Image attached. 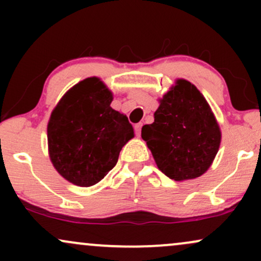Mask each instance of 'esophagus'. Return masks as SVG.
I'll return each instance as SVG.
<instances>
[{
	"instance_id": "1",
	"label": "esophagus",
	"mask_w": 261,
	"mask_h": 261,
	"mask_svg": "<svg viewBox=\"0 0 261 261\" xmlns=\"http://www.w3.org/2000/svg\"><path fill=\"white\" fill-rule=\"evenodd\" d=\"M141 127H142V124H141V122L135 125V133H136L137 136H140L141 135Z\"/></svg>"
}]
</instances>
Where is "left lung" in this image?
Wrapping results in <instances>:
<instances>
[{
    "mask_svg": "<svg viewBox=\"0 0 261 261\" xmlns=\"http://www.w3.org/2000/svg\"><path fill=\"white\" fill-rule=\"evenodd\" d=\"M143 125L141 137L162 173L176 181L199 178L211 167L221 145V128L207 100L193 83L178 79Z\"/></svg>",
    "mask_w": 261,
    "mask_h": 261,
    "instance_id": "8db88e82",
    "label": "left lung"
}]
</instances>
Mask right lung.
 I'll list each match as a JSON object with an SVG mask.
<instances>
[{
    "label": "right lung",
    "instance_id": "add662e5",
    "mask_svg": "<svg viewBox=\"0 0 261 261\" xmlns=\"http://www.w3.org/2000/svg\"><path fill=\"white\" fill-rule=\"evenodd\" d=\"M113 93L88 77L65 93L47 122V148L54 168L79 187H92L114 168L134 135L126 115L110 107Z\"/></svg>",
    "mask_w": 261,
    "mask_h": 261
}]
</instances>
